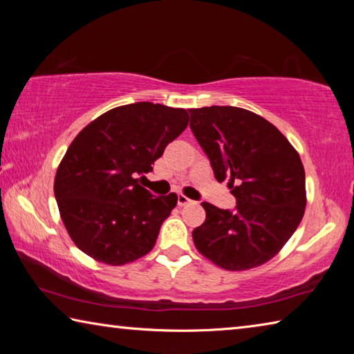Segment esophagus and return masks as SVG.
Masks as SVG:
<instances>
[{"label":"esophagus","instance_id":"esophagus-1","mask_svg":"<svg viewBox=\"0 0 354 354\" xmlns=\"http://www.w3.org/2000/svg\"><path fill=\"white\" fill-rule=\"evenodd\" d=\"M190 203H192V200H189L187 196H185V195H183V194H179V195H178V205H179V206L190 205Z\"/></svg>","mask_w":354,"mask_h":354}]
</instances>
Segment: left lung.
<instances>
[{
    "label": "left lung",
    "mask_w": 354,
    "mask_h": 354,
    "mask_svg": "<svg viewBox=\"0 0 354 354\" xmlns=\"http://www.w3.org/2000/svg\"><path fill=\"white\" fill-rule=\"evenodd\" d=\"M190 129L218 183L227 179L234 211L203 203L206 220L192 232L200 253L225 270L270 261L301 221L304 169L289 140L270 122L234 106L189 109Z\"/></svg>",
    "instance_id": "8db88e82"
}]
</instances>
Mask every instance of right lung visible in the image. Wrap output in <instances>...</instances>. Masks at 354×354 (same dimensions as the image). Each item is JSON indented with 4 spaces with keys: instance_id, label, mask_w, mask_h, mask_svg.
Here are the masks:
<instances>
[{
    "instance_id": "obj_1",
    "label": "right lung",
    "mask_w": 354,
    "mask_h": 354,
    "mask_svg": "<svg viewBox=\"0 0 354 354\" xmlns=\"http://www.w3.org/2000/svg\"><path fill=\"white\" fill-rule=\"evenodd\" d=\"M187 123L185 109L140 101L107 111L75 137L57 167L55 196L82 253L123 266L153 250L178 196H154L139 181Z\"/></svg>"
}]
</instances>
